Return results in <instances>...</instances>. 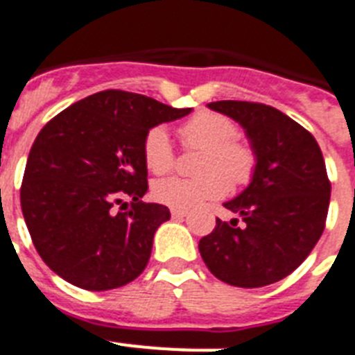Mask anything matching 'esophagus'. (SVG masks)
Segmentation results:
<instances>
[{
	"mask_svg": "<svg viewBox=\"0 0 355 355\" xmlns=\"http://www.w3.org/2000/svg\"><path fill=\"white\" fill-rule=\"evenodd\" d=\"M171 215L173 218H184L187 215V209H177L175 207V209H171Z\"/></svg>",
	"mask_w": 355,
	"mask_h": 355,
	"instance_id": "obj_1",
	"label": "esophagus"
}]
</instances>
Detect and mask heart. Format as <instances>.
<instances>
[{"mask_svg":"<svg viewBox=\"0 0 355 355\" xmlns=\"http://www.w3.org/2000/svg\"><path fill=\"white\" fill-rule=\"evenodd\" d=\"M184 146L202 149L197 178L168 177L153 184V197L160 204L177 209H189L209 198L223 197L227 180L233 186L250 182L255 171V153L248 144L237 140V125L220 112L202 111L180 128ZM144 164L153 175L171 171L175 164L166 128L155 125L146 132L142 146Z\"/></svg>","mask_w":355,"mask_h":355,"instance_id":"b5f03b06","label":"heart"}]
</instances>
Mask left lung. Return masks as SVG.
Segmentation results:
<instances>
[{
	"instance_id": "left-lung-1",
	"label": "left lung",
	"mask_w": 355,
	"mask_h": 355,
	"mask_svg": "<svg viewBox=\"0 0 355 355\" xmlns=\"http://www.w3.org/2000/svg\"><path fill=\"white\" fill-rule=\"evenodd\" d=\"M246 132L255 171L244 191L224 202L243 218L223 223L200 239L209 272L239 288L281 281L310 255L327 223L330 182L315 138L284 112L264 103H207Z\"/></svg>"
}]
</instances>
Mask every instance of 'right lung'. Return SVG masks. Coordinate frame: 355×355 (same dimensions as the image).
I'll use <instances>...</instances> for the list:
<instances>
[{"label": "right lung", "mask_w": 355, "mask_h": 355, "mask_svg": "<svg viewBox=\"0 0 355 355\" xmlns=\"http://www.w3.org/2000/svg\"><path fill=\"white\" fill-rule=\"evenodd\" d=\"M189 112L109 89L69 105L40 131L19 197L34 246L54 273L102 292L144 272L155 232L171 217L162 204L142 202L144 138Z\"/></svg>", "instance_id": "1"}]
</instances>
